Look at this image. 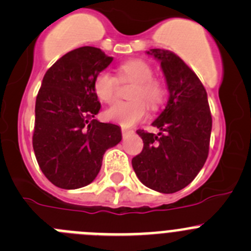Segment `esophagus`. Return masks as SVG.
Wrapping results in <instances>:
<instances>
[{"instance_id":"esophagus-1","label":"esophagus","mask_w":251,"mask_h":251,"mask_svg":"<svg viewBox=\"0 0 251 251\" xmlns=\"http://www.w3.org/2000/svg\"><path fill=\"white\" fill-rule=\"evenodd\" d=\"M121 132H123V136L126 137L127 135H130V133H132L133 131L131 130V128H127V127H123L121 128Z\"/></svg>"}]
</instances>
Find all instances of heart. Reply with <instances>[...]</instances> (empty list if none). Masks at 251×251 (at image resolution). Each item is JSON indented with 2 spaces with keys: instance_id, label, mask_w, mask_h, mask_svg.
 <instances>
[{
  "instance_id": "obj_1",
  "label": "heart",
  "mask_w": 251,
  "mask_h": 251,
  "mask_svg": "<svg viewBox=\"0 0 251 251\" xmlns=\"http://www.w3.org/2000/svg\"><path fill=\"white\" fill-rule=\"evenodd\" d=\"M153 70L142 60H128L119 68L120 80L136 81L130 91L128 101H118L105 111V118L124 127L136 125L147 115V101L151 109H157L163 100L162 84L152 78ZM94 93L101 101L111 102L116 98L118 80L109 72H100L93 83ZM145 101L144 102L143 100Z\"/></svg>"
}]
</instances>
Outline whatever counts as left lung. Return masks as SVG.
I'll return each instance as SVG.
<instances>
[{
	"instance_id": "left-lung-1",
	"label": "left lung",
	"mask_w": 251,
	"mask_h": 251,
	"mask_svg": "<svg viewBox=\"0 0 251 251\" xmlns=\"http://www.w3.org/2000/svg\"><path fill=\"white\" fill-rule=\"evenodd\" d=\"M146 53L161 63L168 101L152 123L160 130L157 135L137 130L144 149L132 158V167L146 187L175 193L188 186L204 166L212 115L204 86L181 58L165 49Z\"/></svg>"
}]
</instances>
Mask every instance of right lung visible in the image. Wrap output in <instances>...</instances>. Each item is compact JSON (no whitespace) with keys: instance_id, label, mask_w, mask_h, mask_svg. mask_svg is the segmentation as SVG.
Instances as JSON below:
<instances>
[{"instance_id":"1","label":"right lung","mask_w":251,"mask_h":251,"mask_svg":"<svg viewBox=\"0 0 251 251\" xmlns=\"http://www.w3.org/2000/svg\"><path fill=\"white\" fill-rule=\"evenodd\" d=\"M114 58L95 47L74 49L47 70L36 100L33 150L47 178L59 188L88 186L106 150L121 141L120 126L95 119L93 83Z\"/></svg>"}]
</instances>
